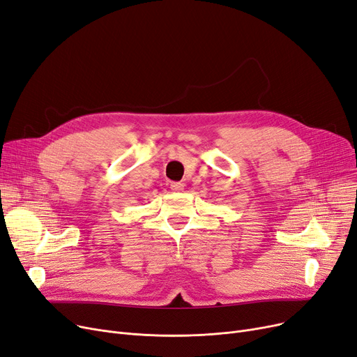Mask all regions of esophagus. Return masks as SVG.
Instances as JSON below:
<instances>
[{
    "label": "esophagus",
    "instance_id": "1",
    "mask_svg": "<svg viewBox=\"0 0 357 357\" xmlns=\"http://www.w3.org/2000/svg\"><path fill=\"white\" fill-rule=\"evenodd\" d=\"M169 188H172V190H174V192H183L184 190V184L178 183V181H174V183L169 184Z\"/></svg>",
    "mask_w": 357,
    "mask_h": 357
}]
</instances>
